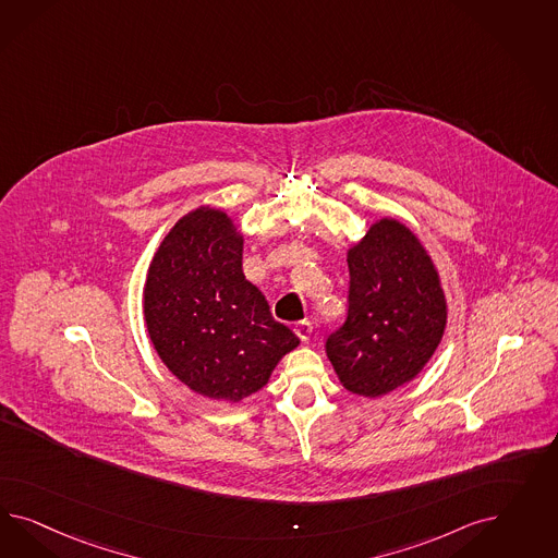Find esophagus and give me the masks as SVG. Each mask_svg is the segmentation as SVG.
I'll return each instance as SVG.
<instances>
[{
    "label": "esophagus",
    "instance_id": "34e87169",
    "mask_svg": "<svg viewBox=\"0 0 558 558\" xmlns=\"http://www.w3.org/2000/svg\"><path fill=\"white\" fill-rule=\"evenodd\" d=\"M294 333L301 338V341H306L313 333V323L311 322H299L294 325Z\"/></svg>",
    "mask_w": 558,
    "mask_h": 558
}]
</instances>
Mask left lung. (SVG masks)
I'll list each match as a JSON object with an SVG mask.
<instances>
[{"label": "left lung", "instance_id": "1", "mask_svg": "<svg viewBox=\"0 0 558 558\" xmlns=\"http://www.w3.org/2000/svg\"><path fill=\"white\" fill-rule=\"evenodd\" d=\"M348 317L325 350L345 389L380 397L415 378L446 327L438 271L399 220L374 222L348 252Z\"/></svg>", "mask_w": 558, "mask_h": 558}]
</instances>
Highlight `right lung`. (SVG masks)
Listing matches in <instances>:
<instances>
[{
  "instance_id": "right-lung-1",
  "label": "right lung",
  "mask_w": 558,
  "mask_h": 558,
  "mask_svg": "<svg viewBox=\"0 0 558 558\" xmlns=\"http://www.w3.org/2000/svg\"><path fill=\"white\" fill-rule=\"evenodd\" d=\"M241 254L233 220L201 206L161 241L145 284L147 331L163 364L194 392L233 403L299 345L245 280Z\"/></svg>"
}]
</instances>
